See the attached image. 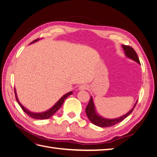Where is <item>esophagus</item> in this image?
Here are the masks:
<instances>
[{
  "mask_svg": "<svg viewBox=\"0 0 157 157\" xmlns=\"http://www.w3.org/2000/svg\"><path fill=\"white\" fill-rule=\"evenodd\" d=\"M88 88V85L86 84H81L79 86V90H87Z\"/></svg>",
  "mask_w": 157,
  "mask_h": 157,
  "instance_id": "34e87169",
  "label": "esophagus"
}]
</instances>
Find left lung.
I'll list each match as a JSON object with an SVG mask.
<instances>
[{
    "label": "left lung",
    "instance_id": "obj_1",
    "mask_svg": "<svg viewBox=\"0 0 157 157\" xmlns=\"http://www.w3.org/2000/svg\"><path fill=\"white\" fill-rule=\"evenodd\" d=\"M122 47L123 50L124 51V53L127 58H130L132 60L135 61L137 63L140 64V59L138 58V56H137L136 52L135 50L133 49L132 47L129 46H126V45H122ZM137 104V101L134 104V107L132 108L130 111H128L126 115H122L120 117L117 118H113V119H109V118H104L101 116H100L96 111V107L94 105V103L93 101V98L91 96V98L90 99V101L88 104V105L86 108V113L89 120L91 121L92 124L96 125L99 127L105 128V127H110L112 126L115 125L118 123L121 122L122 121H123L126 118L128 115H130V114L134 110V107H136Z\"/></svg>",
    "mask_w": 157,
    "mask_h": 157
}]
</instances>
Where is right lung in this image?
Instances as JSON below:
<instances>
[{"label": "right lung", "mask_w": 157, "mask_h": 157, "mask_svg": "<svg viewBox=\"0 0 157 157\" xmlns=\"http://www.w3.org/2000/svg\"><path fill=\"white\" fill-rule=\"evenodd\" d=\"M38 40H39V39H38L36 40H35L34 41L31 42L30 44H32V43H35V42H37ZM14 92H15V95H16V100L18 103L19 105H20V106L21 107V109H23V111H24L27 115H29V117H31V118H35V119H40V120H43V119H47V118H50L52 115H54V114L58 110V109L62 106L63 103L65 101V99L67 98L69 96H70V95H71L73 94V92H69L68 93H67L66 94H65L64 96H63L62 97H61L59 100L57 101V103H56L54 106H52L50 109H49L48 110H47L46 111H44V112H42V113H34V112H31V111L28 110V109L27 108H25L24 106H23L22 104L20 102V101H19V99L17 98V94H16V88H14Z\"/></svg>", "instance_id": "right-lung-1"}]
</instances>
